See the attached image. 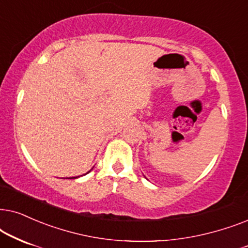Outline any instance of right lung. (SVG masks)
<instances>
[{
	"instance_id": "obj_1",
	"label": "right lung",
	"mask_w": 248,
	"mask_h": 248,
	"mask_svg": "<svg viewBox=\"0 0 248 248\" xmlns=\"http://www.w3.org/2000/svg\"><path fill=\"white\" fill-rule=\"evenodd\" d=\"M92 169H93V168H92ZM92 169H91V170H92ZM91 170L88 171V172H91ZM88 172H86L85 174H87ZM76 178H79V176H78V177H71V178H68V179H76Z\"/></svg>"
}]
</instances>
